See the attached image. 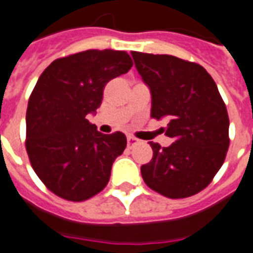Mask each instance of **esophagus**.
I'll list each match as a JSON object with an SVG mask.
<instances>
[{"instance_id":"1","label":"esophagus","mask_w":253,"mask_h":253,"mask_svg":"<svg viewBox=\"0 0 253 253\" xmlns=\"http://www.w3.org/2000/svg\"><path fill=\"white\" fill-rule=\"evenodd\" d=\"M126 140H128V145H133V144H136L137 141H139V140L136 139L134 136H130V134H129L128 137H126Z\"/></svg>"}]
</instances>
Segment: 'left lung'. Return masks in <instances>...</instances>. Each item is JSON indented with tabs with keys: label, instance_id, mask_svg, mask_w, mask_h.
<instances>
[{
	"label": "left lung",
	"instance_id": "left-lung-1",
	"mask_svg": "<svg viewBox=\"0 0 253 253\" xmlns=\"http://www.w3.org/2000/svg\"><path fill=\"white\" fill-rule=\"evenodd\" d=\"M141 78L151 88V117L169 119L162 147L141 166L145 185L167 198H187L208 187L229 148V117L217 84L201 64L172 55L132 51Z\"/></svg>",
	"mask_w": 253,
	"mask_h": 253
}]
</instances>
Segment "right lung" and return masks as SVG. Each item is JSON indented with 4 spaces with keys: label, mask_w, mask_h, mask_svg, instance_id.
Instances as JSON below:
<instances>
[{
    "label": "right lung",
    "mask_w": 253,
    "mask_h": 253,
    "mask_svg": "<svg viewBox=\"0 0 253 253\" xmlns=\"http://www.w3.org/2000/svg\"><path fill=\"white\" fill-rule=\"evenodd\" d=\"M132 66L125 51L87 49L53 60L40 75L28 101L25 148L39 179L55 195L82 202L108 185L126 137L102 134L86 116L99 108L109 81Z\"/></svg>",
    "instance_id": "add662e5"
}]
</instances>
